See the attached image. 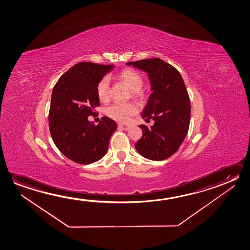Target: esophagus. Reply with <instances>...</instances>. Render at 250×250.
<instances>
[{"label": "esophagus", "mask_w": 250, "mask_h": 250, "mask_svg": "<svg viewBox=\"0 0 250 250\" xmlns=\"http://www.w3.org/2000/svg\"><path fill=\"white\" fill-rule=\"evenodd\" d=\"M118 127L120 128H122V129H124V130H127L129 128V126L128 125H125V124H119Z\"/></svg>", "instance_id": "34e87169"}]
</instances>
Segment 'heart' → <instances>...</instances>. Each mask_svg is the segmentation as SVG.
I'll list each match as a JSON object with an SVG mask.
<instances>
[{"instance_id":"obj_1","label":"heart","mask_w":250,"mask_h":250,"mask_svg":"<svg viewBox=\"0 0 250 250\" xmlns=\"http://www.w3.org/2000/svg\"><path fill=\"white\" fill-rule=\"evenodd\" d=\"M118 78L133 91V96H142L141 88L143 86V80L138 72L131 68L124 69L118 75ZM109 84L110 81L107 76H104L97 84L96 92L100 101L106 102L109 98ZM137 112L138 107L133 103H115L105 109L107 116L122 123H127Z\"/></svg>"}]
</instances>
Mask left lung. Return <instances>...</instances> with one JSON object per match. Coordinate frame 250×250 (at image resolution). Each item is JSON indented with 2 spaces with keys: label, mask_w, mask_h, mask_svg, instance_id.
<instances>
[{
  "label": "left lung",
  "mask_w": 250,
  "mask_h": 250,
  "mask_svg": "<svg viewBox=\"0 0 250 250\" xmlns=\"http://www.w3.org/2000/svg\"><path fill=\"white\" fill-rule=\"evenodd\" d=\"M147 72L151 95L142 117L154 120L148 127L140 125L143 136L135 143L139 154L152 161H163L174 155L186 137L190 123V101L183 77L170 64L159 58L127 62Z\"/></svg>",
  "instance_id": "left-lung-1"
}]
</instances>
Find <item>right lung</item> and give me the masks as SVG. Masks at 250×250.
<instances>
[{
    "mask_svg": "<svg viewBox=\"0 0 250 250\" xmlns=\"http://www.w3.org/2000/svg\"><path fill=\"white\" fill-rule=\"evenodd\" d=\"M114 65L79 62L57 81L52 92L48 126L56 147L67 158L90 164L107 153L117 128L115 121L103 116L98 125L87 117L99 107L96 87Z\"/></svg>",
    "mask_w": 250,
    "mask_h": 250,
    "instance_id": "obj_1",
    "label": "right lung"
}]
</instances>
